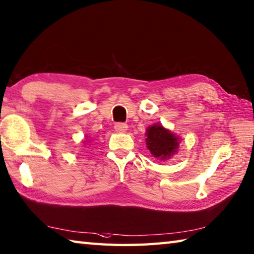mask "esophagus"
<instances>
[{"mask_svg":"<svg viewBox=\"0 0 254 254\" xmlns=\"http://www.w3.org/2000/svg\"><path fill=\"white\" fill-rule=\"evenodd\" d=\"M114 128L117 132H125L127 130L128 126H127V124H125V123H116V124H115Z\"/></svg>","mask_w":254,"mask_h":254,"instance_id":"esophagus-1","label":"esophagus"}]
</instances>
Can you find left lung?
Wrapping results in <instances>:
<instances>
[{
    "mask_svg": "<svg viewBox=\"0 0 254 254\" xmlns=\"http://www.w3.org/2000/svg\"><path fill=\"white\" fill-rule=\"evenodd\" d=\"M146 143L151 155L164 160L170 158L179 146L178 138L161 125H154L147 129Z\"/></svg>",
    "mask_w": 254,
    "mask_h": 254,
    "instance_id": "left-lung-1",
    "label": "left lung"
}]
</instances>
